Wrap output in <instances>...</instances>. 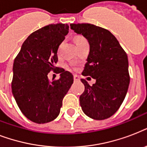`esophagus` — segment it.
Masks as SVG:
<instances>
[{
	"mask_svg": "<svg viewBox=\"0 0 147 147\" xmlns=\"http://www.w3.org/2000/svg\"><path fill=\"white\" fill-rule=\"evenodd\" d=\"M74 81H75V82H78V81H79V76H78L77 75H74Z\"/></svg>",
	"mask_w": 147,
	"mask_h": 147,
	"instance_id": "esophagus-1",
	"label": "esophagus"
}]
</instances>
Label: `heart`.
I'll list each match as a JSON object with an SVG mask.
<instances>
[{
  "mask_svg": "<svg viewBox=\"0 0 147 147\" xmlns=\"http://www.w3.org/2000/svg\"><path fill=\"white\" fill-rule=\"evenodd\" d=\"M81 39H84V38H82V37H78V38H77V40H81Z\"/></svg>",
  "mask_w": 147,
  "mask_h": 147,
  "instance_id": "obj_1",
  "label": "heart"
}]
</instances>
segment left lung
Segmentation results:
<instances>
[{
    "label": "left lung",
    "instance_id": "obj_1",
    "mask_svg": "<svg viewBox=\"0 0 147 147\" xmlns=\"http://www.w3.org/2000/svg\"><path fill=\"white\" fill-rule=\"evenodd\" d=\"M70 28L89 42L90 52L82 75L96 80L91 86L81 79L85 85V92L79 98L82 109L94 120L108 118L121 107L127 92V55L106 29L90 24H71Z\"/></svg>",
    "mask_w": 147,
    "mask_h": 147
}]
</instances>
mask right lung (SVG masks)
Returning <instances> with one entry per match:
<instances>
[{"label": "right lung", "mask_w": 147, "mask_h": 147, "mask_svg": "<svg viewBox=\"0 0 147 147\" xmlns=\"http://www.w3.org/2000/svg\"><path fill=\"white\" fill-rule=\"evenodd\" d=\"M68 24H49L33 32L22 45L13 65V95L26 117L45 123L59 116L62 99L73 83L71 72L60 69V78L50 81L59 45L69 33Z\"/></svg>", "instance_id": "right-lung-1"}]
</instances>
